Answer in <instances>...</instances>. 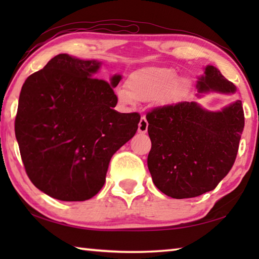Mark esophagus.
Returning <instances> with one entry per match:
<instances>
[{
	"instance_id": "esophagus-1",
	"label": "esophagus",
	"mask_w": 259,
	"mask_h": 259,
	"mask_svg": "<svg viewBox=\"0 0 259 259\" xmlns=\"http://www.w3.org/2000/svg\"><path fill=\"white\" fill-rule=\"evenodd\" d=\"M147 128H148V122L146 120V117L142 116V119H140L139 124H138V133L139 134H146Z\"/></svg>"
}]
</instances>
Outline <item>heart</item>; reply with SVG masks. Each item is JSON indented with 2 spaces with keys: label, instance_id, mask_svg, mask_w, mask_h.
I'll return each mask as SVG.
<instances>
[{
  "label": "heart",
  "instance_id": "1",
  "mask_svg": "<svg viewBox=\"0 0 259 259\" xmlns=\"http://www.w3.org/2000/svg\"><path fill=\"white\" fill-rule=\"evenodd\" d=\"M177 74L171 68L146 67L134 72L126 80V87L116 91L119 103L123 106H134L138 102H153L164 94L177 93L181 83L176 81Z\"/></svg>",
  "mask_w": 259,
  "mask_h": 259
}]
</instances>
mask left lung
<instances>
[{
	"mask_svg": "<svg viewBox=\"0 0 259 259\" xmlns=\"http://www.w3.org/2000/svg\"><path fill=\"white\" fill-rule=\"evenodd\" d=\"M199 93H234L233 83L207 66ZM152 147L147 165L154 185L174 199L195 198L212 191L233 166L244 128L241 100L221 112L194 102L156 107L147 113Z\"/></svg>",
	"mask_w": 259,
	"mask_h": 259,
	"instance_id": "left-lung-1",
	"label": "left lung"
}]
</instances>
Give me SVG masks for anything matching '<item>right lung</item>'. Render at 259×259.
Listing matches in <instances>:
<instances>
[{
	"instance_id": "obj_1",
	"label": "right lung",
	"mask_w": 259,
	"mask_h": 259,
	"mask_svg": "<svg viewBox=\"0 0 259 259\" xmlns=\"http://www.w3.org/2000/svg\"><path fill=\"white\" fill-rule=\"evenodd\" d=\"M97 60L60 54L26 78L15 133L35 187L61 201H85L102 190L109 161L138 129V113H119L111 82L93 77Z\"/></svg>"
}]
</instances>
